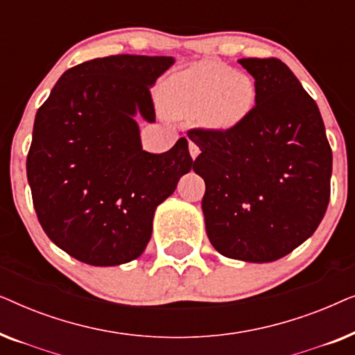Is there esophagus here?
Segmentation results:
<instances>
[{
    "mask_svg": "<svg viewBox=\"0 0 355 355\" xmlns=\"http://www.w3.org/2000/svg\"><path fill=\"white\" fill-rule=\"evenodd\" d=\"M189 153H191V157L196 159L198 157V153H200V148H198V145L196 142H192V140H189Z\"/></svg>",
    "mask_w": 355,
    "mask_h": 355,
    "instance_id": "obj_1",
    "label": "esophagus"
}]
</instances>
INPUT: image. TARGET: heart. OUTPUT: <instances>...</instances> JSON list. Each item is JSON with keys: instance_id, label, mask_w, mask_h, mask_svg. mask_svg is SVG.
Listing matches in <instances>:
<instances>
[{"instance_id": "b5f03b06", "label": "heart", "mask_w": 355, "mask_h": 355, "mask_svg": "<svg viewBox=\"0 0 355 355\" xmlns=\"http://www.w3.org/2000/svg\"><path fill=\"white\" fill-rule=\"evenodd\" d=\"M254 103V80L218 61L198 62L171 77L166 87V105L173 113L200 114L216 129L241 124Z\"/></svg>"}]
</instances>
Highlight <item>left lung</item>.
I'll return each instance as SVG.
<instances>
[{
  "label": "left lung",
  "instance_id": "left-lung-1",
  "mask_svg": "<svg viewBox=\"0 0 355 355\" xmlns=\"http://www.w3.org/2000/svg\"><path fill=\"white\" fill-rule=\"evenodd\" d=\"M255 106L226 130L191 129L202 153V210L211 245L230 259L278 260L309 239L329 202L333 153L318 106L278 58H242Z\"/></svg>",
  "mask_w": 355,
  "mask_h": 355
}]
</instances>
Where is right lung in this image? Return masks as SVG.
<instances>
[{"label":"right lung","mask_w":355,"mask_h":355,"mask_svg":"<svg viewBox=\"0 0 355 355\" xmlns=\"http://www.w3.org/2000/svg\"><path fill=\"white\" fill-rule=\"evenodd\" d=\"M169 56L114 55L67 69L37 111L27 155L33 208L46 236L79 261L137 259L157 207L193 159L181 137L168 152L142 150L134 114L153 123L150 87Z\"/></svg>","instance_id":"obj_1"}]
</instances>
